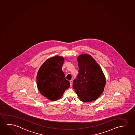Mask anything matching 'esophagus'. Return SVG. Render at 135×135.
<instances>
[{
    "instance_id": "1",
    "label": "esophagus",
    "mask_w": 135,
    "mask_h": 135,
    "mask_svg": "<svg viewBox=\"0 0 135 135\" xmlns=\"http://www.w3.org/2000/svg\"><path fill=\"white\" fill-rule=\"evenodd\" d=\"M70 86L71 87V86H73V80H70Z\"/></svg>"
}]
</instances>
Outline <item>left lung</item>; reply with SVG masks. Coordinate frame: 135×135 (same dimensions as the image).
Returning a JSON list of instances; mask_svg holds the SVG:
<instances>
[{
  "instance_id": "obj_1",
  "label": "left lung",
  "mask_w": 135,
  "mask_h": 135,
  "mask_svg": "<svg viewBox=\"0 0 135 135\" xmlns=\"http://www.w3.org/2000/svg\"><path fill=\"white\" fill-rule=\"evenodd\" d=\"M78 74L73 81V88L83 102H92L104 91L106 79L102 69L90 55L78 57Z\"/></svg>"
}]
</instances>
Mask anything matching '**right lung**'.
Returning <instances> with one entry per match:
<instances>
[{"mask_svg": "<svg viewBox=\"0 0 135 135\" xmlns=\"http://www.w3.org/2000/svg\"><path fill=\"white\" fill-rule=\"evenodd\" d=\"M65 59L56 56L47 59L40 67L37 75L38 90L43 96L51 101L62 97L70 87L62 70Z\"/></svg>", "mask_w": 135, "mask_h": 135, "instance_id": "obj_1", "label": "right lung"}]
</instances>
